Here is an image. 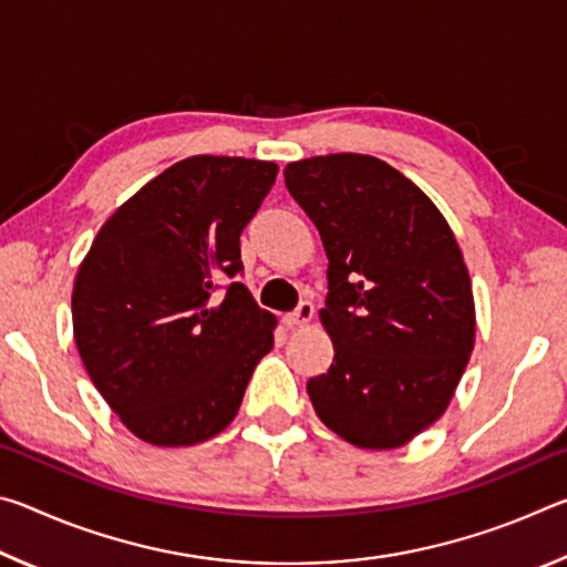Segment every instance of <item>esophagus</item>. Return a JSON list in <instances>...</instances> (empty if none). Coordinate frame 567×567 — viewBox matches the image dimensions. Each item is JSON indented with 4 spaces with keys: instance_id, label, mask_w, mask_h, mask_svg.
Segmentation results:
<instances>
[{
    "instance_id": "obj_1",
    "label": "esophagus",
    "mask_w": 567,
    "mask_h": 567,
    "mask_svg": "<svg viewBox=\"0 0 567 567\" xmlns=\"http://www.w3.org/2000/svg\"><path fill=\"white\" fill-rule=\"evenodd\" d=\"M312 315H315L312 302H300V307H297L295 312H287L282 320L287 328H305V324L312 320Z\"/></svg>"
}]
</instances>
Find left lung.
I'll return each instance as SVG.
<instances>
[{
  "label": "left lung",
  "mask_w": 567,
  "mask_h": 567,
  "mask_svg": "<svg viewBox=\"0 0 567 567\" xmlns=\"http://www.w3.org/2000/svg\"><path fill=\"white\" fill-rule=\"evenodd\" d=\"M318 227L330 292L320 310L334 358L307 382L318 417L364 450H395L447 410L475 348L463 249L425 192L358 152L285 167Z\"/></svg>",
  "instance_id": "left-lung-1"
}]
</instances>
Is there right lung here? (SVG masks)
I'll list each match as a JSON object with an SVG mask.
<instances>
[{
    "label": "right lung",
    "instance_id": "1",
    "mask_svg": "<svg viewBox=\"0 0 567 567\" xmlns=\"http://www.w3.org/2000/svg\"><path fill=\"white\" fill-rule=\"evenodd\" d=\"M265 159L195 155L120 205L72 290L74 342L94 388L134 437L197 445L235 420L275 344L277 318L235 277L239 235L275 185Z\"/></svg>",
    "mask_w": 567,
    "mask_h": 567
}]
</instances>
